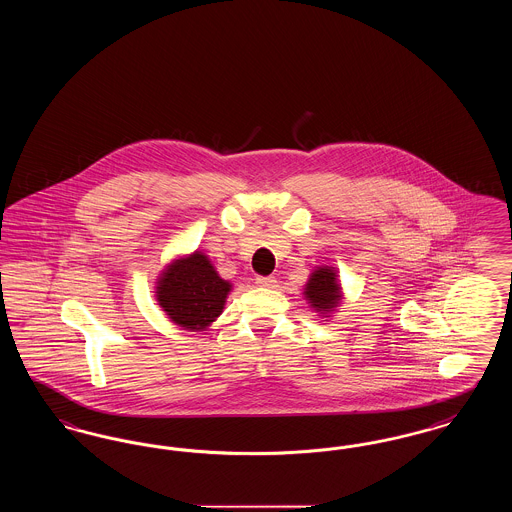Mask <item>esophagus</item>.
I'll return each mask as SVG.
<instances>
[{
	"label": "esophagus",
	"instance_id": "1",
	"mask_svg": "<svg viewBox=\"0 0 512 512\" xmlns=\"http://www.w3.org/2000/svg\"><path fill=\"white\" fill-rule=\"evenodd\" d=\"M255 284L261 288H274L276 286V278L274 276H257Z\"/></svg>",
	"mask_w": 512,
	"mask_h": 512
}]
</instances>
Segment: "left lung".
Instances as JSON below:
<instances>
[{"label":"left lung","mask_w":512,"mask_h":512,"mask_svg":"<svg viewBox=\"0 0 512 512\" xmlns=\"http://www.w3.org/2000/svg\"><path fill=\"white\" fill-rule=\"evenodd\" d=\"M303 295L307 297L311 307L318 313L324 315V313L334 311L341 299L336 270L332 267H318L311 274Z\"/></svg>","instance_id":"left-lung-1"}]
</instances>
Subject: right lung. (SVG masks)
<instances>
[{"label": "right lung", "instance_id": "add662e5", "mask_svg": "<svg viewBox=\"0 0 512 512\" xmlns=\"http://www.w3.org/2000/svg\"><path fill=\"white\" fill-rule=\"evenodd\" d=\"M207 255L195 251L174 261L157 282V301L174 324L186 330H203L219 317L230 292Z\"/></svg>", "mask_w": 512, "mask_h": 512}]
</instances>
